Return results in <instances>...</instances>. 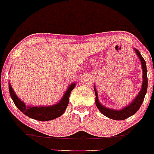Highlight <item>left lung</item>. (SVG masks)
Here are the masks:
<instances>
[{
	"label": "left lung",
	"instance_id": "1",
	"mask_svg": "<svg viewBox=\"0 0 154 154\" xmlns=\"http://www.w3.org/2000/svg\"><path fill=\"white\" fill-rule=\"evenodd\" d=\"M135 52L139 57V59L141 61V64H142V72H143V75H142V78H143V81H142V89H141L140 92L135 99L133 100L132 102L130 103L129 105L126 106V107H123L122 110H112V109L107 108V107H104V106L101 105L100 102L99 101V99H98V93L96 92V88H94L95 90V94H96V105L98 107L100 112L103 115L105 116L108 117V118L114 120H124L128 119V117L131 116L134 114H135L136 112L138 111L139 108H140L141 105H142V102H143L144 99H145V94L147 93V89H148V77H147V67H146V63H145V59L142 58L140 52L138 50L135 49Z\"/></svg>",
	"mask_w": 154,
	"mask_h": 154
}]
</instances>
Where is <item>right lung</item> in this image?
Wrapping results in <instances>:
<instances>
[{"label":"right lung","instance_id":"obj_1","mask_svg":"<svg viewBox=\"0 0 154 154\" xmlns=\"http://www.w3.org/2000/svg\"><path fill=\"white\" fill-rule=\"evenodd\" d=\"M75 87V83L70 84L69 88H67L65 93L64 94V96L56 104H54L53 106H47V107H46V106L45 107L44 106L33 107V106H26L25 103H23L20 99H19L14 92L11 85L9 83L10 96L16 107L23 114L27 116L29 118L43 122L53 120L54 119L61 116L64 113L68 104H69V98L70 96L71 91L73 90Z\"/></svg>","mask_w":154,"mask_h":154}]
</instances>
